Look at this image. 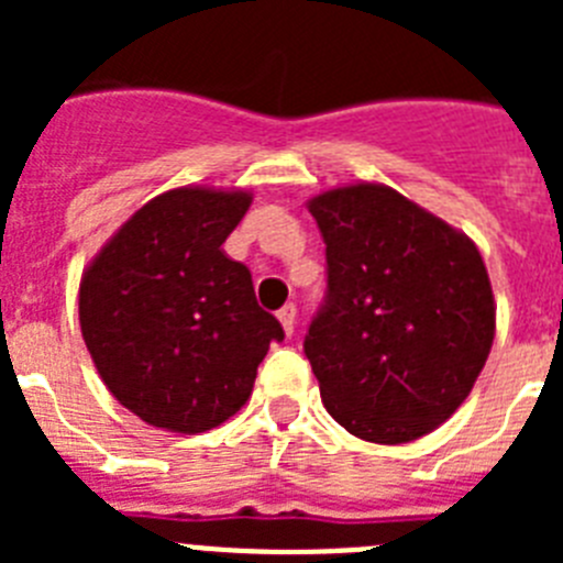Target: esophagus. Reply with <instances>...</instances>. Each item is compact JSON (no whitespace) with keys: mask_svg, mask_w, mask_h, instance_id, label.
<instances>
[{"mask_svg":"<svg viewBox=\"0 0 563 563\" xmlns=\"http://www.w3.org/2000/svg\"><path fill=\"white\" fill-rule=\"evenodd\" d=\"M276 316H278V321H282V330H285V335L290 338L292 330H296V307L285 305L282 310L276 312Z\"/></svg>","mask_w":563,"mask_h":563,"instance_id":"obj_1","label":"esophagus"}]
</instances>
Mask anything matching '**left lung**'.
Returning a JSON list of instances; mask_svg holds the SVG:
<instances>
[{"label": "left lung", "instance_id": "left-lung-1", "mask_svg": "<svg viewBox=\"0 0 563 563\" xmlns=\"http://www.w3.org/2000/svg\"><path fill=\"white\" fill-rule=\"evenodd\" d=\"M327 245V305L305 352L350 434L400 445L440 429L496 335L494 287L467 233L383 183L307 200Z\"/></svg>", "mask_w": 563, "mask_h": 563}]
</instances>
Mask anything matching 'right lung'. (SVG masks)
I'll list each match as a JSON object with an SVG mask.
<instances>
[{
	"instance_id": "obj_1",
	"label": "right lung",
	"mask_w": 563,
	"mask_h": 563,
	"mask_svg": "<svg viewBox=\"0 0 563 563\" xmlns=\"http://www.w3.org/2000/svg\"><path fill=\"white\" fill-rule=\"evenodd\" d=\"M253 202L242 188L180 186L123 222L78 287V321L103 386L154 429L202 434L247 402L285 330L222 242Z\"/></svg>"
}]
</instances>
